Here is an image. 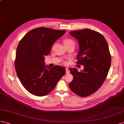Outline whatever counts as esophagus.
<instances>
[{
    "mask_svg": "<svg viewBox=\"0 0 124 124\" xmlns=\"http://www.w3.org/2000/svg\"><path fill=\"white\" fill-rule=\"evenodd\" d=\"M70 72V70H69V68H66V73L68 74Z\"/></svg>",
    "mask_w": 124,
    "mask_h": 124,
    "instance_id": "1",
    "label": "esophagus"
}]
</instances>
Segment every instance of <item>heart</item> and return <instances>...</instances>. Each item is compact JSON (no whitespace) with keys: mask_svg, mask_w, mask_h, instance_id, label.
Returning a JSON list of instances; mask_svg holds the SVG:
<instances>
[{"mask_svg":"<svg viewBox=\"0 0 124 124\" xmlns=\"http://www.w3.org/2000/svg\"><path fill=\"white\" fill-rule=\"evenodd\" d=\"M72 43L74 44V42L72 40L70 39H68L65 40L64 41V44H72Z\"/></svg>","mask_w":124,"mask_h":124,"instance_id":"heart-1","label":"heart"}]
</instances>
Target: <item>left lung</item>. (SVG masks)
<instances>
[{"instance_id": "8db88e82", "label": "left lung", "mask_w": 124, "mask_h": 124, "mask_svg": "<svg viewBox=\"0 0 124 124\" xmlns=\"http://www.w3.org/2000/svg\"><path fill=\"white\" fill-rule=\"evenodd\" d=\"M79 44L77 63L84 65V70L69 69L73 79L69 87L80 97H87L96 92L103 84L110 68L111 56L104 36L90 29L70 31Z\"/></svg>"}]
</instances>
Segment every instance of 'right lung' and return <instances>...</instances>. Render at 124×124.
<instances>
[{
    "mask_svg": "<svg viewBox=\"0 0 124 124\" xmlns=\"http://www.w3.org/2000/svg\"><path fill=\"white\" fill-rule=\"evenodd\" d=\"M65 32V30L36 28L20 40L16 49L15 69L21 84L31 94L38 97L48 94L65 75L64 68L56 65L50 68L44 61L55 41Z\"/></svg>",
    "mask_w": 124,
    "mask_h": 124,
    "instance_id": "right-lung-1",
    "label": "right lung"
}]
</instances>
